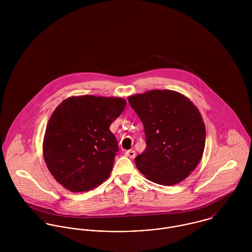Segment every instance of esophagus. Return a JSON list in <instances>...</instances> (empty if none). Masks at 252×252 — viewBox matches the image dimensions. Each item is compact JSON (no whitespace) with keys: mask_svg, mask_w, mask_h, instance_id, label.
Wrapping results in <instances>:
<instances>
[{"mask_svg":"<svg viewBox=\"0 0 252 252\" xmlns=\"http://www.w3.org/2000/svg\"><path fill=\"white\" fill-rule=\"evenodd\" d=\"M136 154H137V153H136L135 150H128V151L125 152V155L128 156V157H130V158H132V159L136 157Z\"/></svg>","mask_w":252,"mask_h":252,"instance_id":"1","label":"esophagus"}]
</instances>
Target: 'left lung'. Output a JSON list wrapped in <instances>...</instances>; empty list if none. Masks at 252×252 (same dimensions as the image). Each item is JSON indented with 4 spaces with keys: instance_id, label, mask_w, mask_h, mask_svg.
I'll return each mask as SVG.
<instances>
[{
    "instance_id": "obj_1",
    "label": "left lung",
    "mask_w": 252,
    "mask_h": 252,
    "mask_svg": "<svg viewBox=\"0 0 252 252\" xmlns=\"http://www.w3.org/2000/svg\"><path fill=\"white\" fill-rule=\"evenodd\" d=\"M128 101L144 124L146 147L135 158L138 170L161 185L186 179L200 163L206 143L197 107L172 90H151Z\"/></svg>"
}]
</instances>
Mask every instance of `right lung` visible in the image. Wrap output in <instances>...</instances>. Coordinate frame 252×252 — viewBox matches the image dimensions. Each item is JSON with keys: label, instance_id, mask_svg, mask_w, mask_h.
<instances>
[{"label": "right lung", "instance_id": "right-lung-1", "mask_svg": "<svg viewBox=\"0 0 252 252\" xmlns=\"http://www.w3.org/2000/svg\"><path fill=\"white\" fill-rule=\"evenodd\" d=\"M125 106L122 98L84 95L70 97L55 108L42 149L49 172L65 188L88 191L109 177L118 151L109 126Z\"/></svg>", "mask_w": 252, "mask_h": 252}]
</instances>
